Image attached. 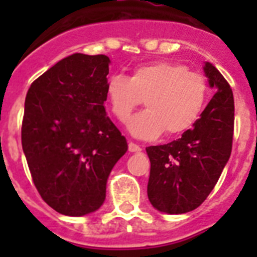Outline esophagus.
<instances>
[{"instance_id": "34e87169", "label": "esophagus", "mask_w": 257, "mask_h": 257, "mask_svg": "<svg viewBox=\"0 0 257 257\" xmlns=\"http://www.w3.org/2000/svg\"><path fill=\"white\" fill-rule=\"evenodd\" d=\"M128 149H129V152H136V153H139V152H141V147L140 145H137V144H135V143H132V141H131V143H129L128 144Z\"/></svg>"}]
</instances>
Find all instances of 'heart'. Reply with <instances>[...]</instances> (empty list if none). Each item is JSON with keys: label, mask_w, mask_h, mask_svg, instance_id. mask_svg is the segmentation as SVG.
Instances as JSON below:
<instances>
[{"label": "heart", "mask_w": 257, "mask_h": 257, "mask_svg": "<svg viewBox=\"0 0 257 257\" xmlns=\"http://www.w3.org/2000/svg\"><path fill=\"white\" fill-rule=\"evenodd\" d=\"M105 97L120 122H126L144 98L147 109L128 121V131L141 140H155L164 131L177 136L193 126L207 102L208 81L184 64L156 61L136 66L129 78L112 74Z\"/></svg>", "instance_id": "heart-1"}]
</instances>
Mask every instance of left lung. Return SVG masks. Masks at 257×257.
I'll list each match as a JSON object with an SVG mask.
<instances>
[{
	"label": "left lung",
	"mask_w": 257,
	"mask_h": 257,
	"mask_svg": "<svg viewBox=\"0 0 257 257\" xmlns=\"http://www.w3.org/2000/svg\"><path fill=\"white\" fill-rule=\"evenodd\" d=\"M204 72L216 93L193 128L184 132L179 140L147 148L151 160L148 199L156 209L171 215L200 207L231 156L233 93L212 64L207 62Z\"/></svg>",
	"instance_id": "1"
}]
</instances>
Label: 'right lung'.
<instances>
[{
  "label": "right lung",
  "instance_id": "right-lung-1",
  "mask_svg": "<svg viewBox=\"0 0 257 257\" xmlns=\"http://www.w3.org/2000/svg\"><path fill=\"white\" fill-rule=\"evenodd\" d=\"M108 56L74 53L34 80L21 141L38 193L66 216L102 205L106 180L128 144L105 112Z\"/></svg>",
  "mask_w": 257,
  "mask_h": 257
}]
</instances>
